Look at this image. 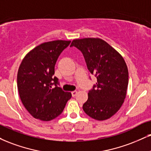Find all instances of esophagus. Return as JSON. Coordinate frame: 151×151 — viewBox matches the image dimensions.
Here are the masks:
<instances>
[{"mask_svg": "<svg viewBox=\"0 0 151 151\" xmlns=\"http://www.w3.org/2000/svg\"><path fill=\"white\" fill-rule=\"evenodd\" d=\"M77 91H74L72 92V96H73V97H74V96H76V95H77Z\"/></svg>", "mask_w": 151, "mask_h": 151, "instance_id": "1", "label": "esophagus"}]
</instances>
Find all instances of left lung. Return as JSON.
Listing matches in <instances>:
<instances>
[{"label": "left lung", "instance_id": "1", "mask_svg": "<svg viewBox=\"0 0 151 151\" xmlns=\"http://www.w3.org/2000/svg\"><path fill=\"white\" fill-rule=\"evenodd\" d=\"M70 46L82 52L87 68L97 79L83 105V111L97 120L109 119L119 110L126 97L129 72L124 58L99 38L73 40Z\"/></svg>", "mask_w": 151, "mask_h": 151}]
</instances>
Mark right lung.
<instances>
[{"label":"right lung","mask_w":151,"mask_h":151,"mask_svg":"<svg viewBox=\"0 0 151 151\" xmlns=\"http://www.w3.org/2000/svg\"><path fill=\"white\" fill-rule=\"evenodd\" d=\"M70 41H52L41 43L27 54L17 72V88L22 103L36 119L50 121L64 110L70 92L58 86L54 77L58 57Z\"/></svg>","instance_id":"obj_1"}]
</instances>
